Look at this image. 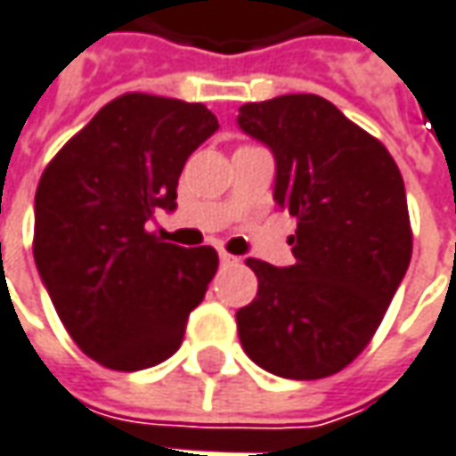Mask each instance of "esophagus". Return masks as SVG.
Wrapping results in <instances>:
<instances>
[{
    "instance_id": "34e87169",
    "label": "esophagus",
    "mask_w": 456,
    "mask_h": 456,
    "mask_svg": "<svg viewBox=\"0 0 456 456\" xmlns=\"http://www.w3.org/2000/svg\"><path fill=\"white\" fill-rule=\"evenodd\" d=\"M219 259H222L224 265H229V262H234V255H229L227 249H219Z\"/></svg>"
}]
</instances>
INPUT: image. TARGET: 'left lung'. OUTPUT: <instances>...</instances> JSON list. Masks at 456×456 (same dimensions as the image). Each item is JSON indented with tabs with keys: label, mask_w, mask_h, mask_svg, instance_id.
Listing matches in <instances>:
<instances>
[{
	"label": "left lung",
	"mask_w": 456,
	"mask_h": 456,
	"mask_svg": "<svg viewBox=\"0 0 456 456\" xmlns=\"http://www.w3.org/2000/svg\"><path fill=\"white\" fill-rule=\"evenodd\" d=\"M237 123L275 153V201L297 219L295 265L247 259L257 297L237 310L244 354L282 379L333 376L369 346L411 262L399 166L321 95L247 102Z\"/></svg>",
	"instance_id": "obj_1"
}]
</instances>
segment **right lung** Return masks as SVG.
<instances>
[{
	"label": "right lung",
	"mask_w": 456,
	"mask_h": 456,
	"mask_svg": "<svg viewBox=\"0 0 456 456\" xmlns=\"http://www.w3.org/2000/svg\"><path fill=\"white\" fill-rule=\"evenodd\" d=\"M216 128L201 102L126 93L42 171L35 262L65 330L105 369H151L176 354L204 300L216 249L164 242L146 224L176 207L181 168Z\"/></svg>",
	"instance_id": "right-lung-1"
}]
</instances>
